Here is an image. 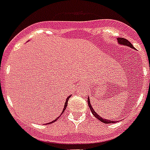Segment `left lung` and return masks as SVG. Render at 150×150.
Instances as JSON below:
<instances>
[{
    "instance_id": "1",
    "label": "left lung",
    "mask_w": 150,
    "mask_h": 150,
    "mask_svg": "<svg viewBox=\"0 0 150 150\" xmlns=\"http://www.w3.org/2000/svg\"><path fill=\"white\" fill-rule=\"evenodd\" d=\"M118 42L119 44H122V45H126V46H129V47H131L133 49V45H132L131 43L129 42V41H128L127 39H124V38H118ZM87 103H88V106H89L90 109H91V111L92 114L94 115V117H96V118H98V120H100V122H102L105 123V124H110V123H115L116 121H110V120H108V119H105V118H102L101 117H100L99 115H98L97 114V112H96L94 110V108H92L91 105V102H90V98H88V99H87Z\"/></svg>"
}]
</instances>
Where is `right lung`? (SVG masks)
<instances>
[{
  "mask_svg": "<svg viewBox=\"0 0 150 150\" xmlns=\"http://www.w3.org/2000/svg\"><path fill=\"white\" fill-rule=\"evenodd\" d=\"M70 97H71V95L69 96V97H68V98H67V100H66V102H65V105H64V108H63V111H62V114H63V112H64V111H65V109L67 108V104H68V100H69V98H70ZM62 114H61V115H62ZM59 118V117H58V118H56L55 120H53V121H52V122H51L49 123V124H51V123L55 122H56V121L57 120V119H58Z\"/></svg>",
  "mask_w": 150,
  "mask_h": 150,
  "instance_id": "1",
  "label": "right lung"
}]
</instances>
